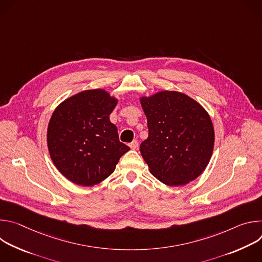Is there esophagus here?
I'll return each mask as SVG.
<instances>
[{
    "instance_id": "esophagus-1",
    "label": "esophagus",
    "mask_w": 262,
    "mask_h": 262,
    "mask_svg": "<svg viewBox=\"0 0 262 262\" xmlns=\"http://www.w3.org/2000/svg\"><path fill=\"white\" fill-rule=\"evenodd\" d=\"M129 147L133 149V150H136V149H138L139 148V143H138V141H133L132 143H129Z\"/></svg>"
}]
</instances>
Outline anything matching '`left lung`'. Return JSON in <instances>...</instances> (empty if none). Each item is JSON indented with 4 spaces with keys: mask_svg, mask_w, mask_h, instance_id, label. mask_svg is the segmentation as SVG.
<instances>
[{
    "mask_svg": "<svg viewBox=\"0 0 262 262\" xmlns=\"http://www.w3.org/2000/svg\"><path fill=\"white\" fill-rule=\"evenodd\" d=\"M148 138L140 145L150 173L164 184L185 185L207 167L214 146V128L207 111L178 91L141 96Z\"/></svg>",
    "mask_w": 262,
    "mask_h": 262,
    "instance_id": "left-lung-1",
    "label": "left lung"
}]
</instances>
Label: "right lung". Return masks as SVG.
<instances>
[{
  "mask_svg": "<svg viewBox=\"0 0 262 262\" xmlns=\"http://www.w3.org/2000/svg\"><path fill=\"white\" fill-rule=\"evenodd\" d=\"M118 101L104 89H91L66 98L53 112L47 134L49 152L69 181L82 186L103 181L129 150L110 121Z\"/></svg>",
  "mask_w": 262,
  "mask_h": 262,
  "instance_id": "right-lung-1",
  "label": "right lung"
}]
</instances>
